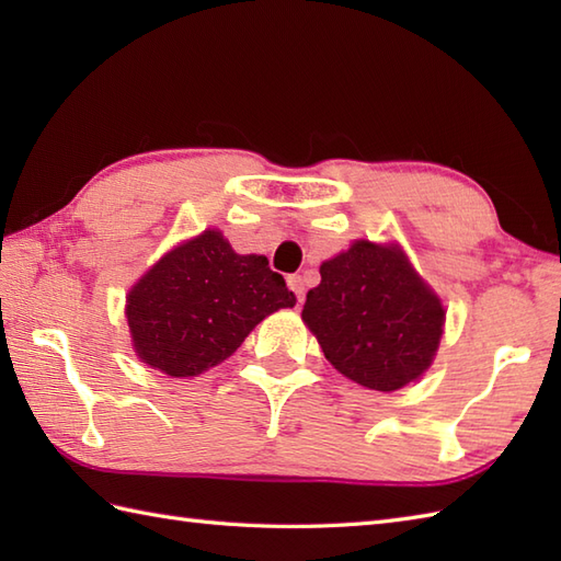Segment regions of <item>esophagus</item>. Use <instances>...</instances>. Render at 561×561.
Segmentation results:
<instances>
[{
  "instance_id": "obj_1",
  "label": "esophagus",
  "mask_w": 561,
  "mask_h": 561,
  "mask_svg": "<svg viewBox=\"0 0 561 561\" xmlns=\"http://www.w3.org/2000/svg\"><path fill=\"white\" fill-rule=\"evenodd\" d=\"M287 284H289V289L294 291L296 301L304 304V294H306V289H304V279H301V274H289V277H287Z\"/></svg>"
}]
</instances>
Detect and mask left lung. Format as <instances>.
I'll use <instances>...</instances> for the list:
<instances>
[{
	"label": "left lung",
	"mask_w": 561,
	"mask_h": 561,
	"mask_svg": "<svg viewBox=\"0 0 561 561\" xmlns=\"http://www.w3.org/2000/svg\"><path fill=\"white\" fill-rule=\"evenodd\" d=\"M301 318L340 374L390 392L432 364L446 313L402 250L356 241L320 265Z\"/></svg>",
	"instance_id": "left-lung-1"
}]
</instances>
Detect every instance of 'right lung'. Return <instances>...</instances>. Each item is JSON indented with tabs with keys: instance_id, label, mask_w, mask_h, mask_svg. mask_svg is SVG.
Segmentation results:
<instances>
[{
	"instance_id": "obj_1",
	"label": "right lung",
	"mask_w": 561,
	"mask_h": 561,
	"mask_svg": "<svg viewBox=\"0 0 561 561\" xmlns=\"http://www.w3.org/2000/svg\"><path fill=\"white\" fill-rule=\"evenodd\" d=\"M294 304L267 257L238 255L219 231H205L163 255L125 311L139 359L187 378L229 359L262 318Z\"/></svg>"
}]
</instances>
